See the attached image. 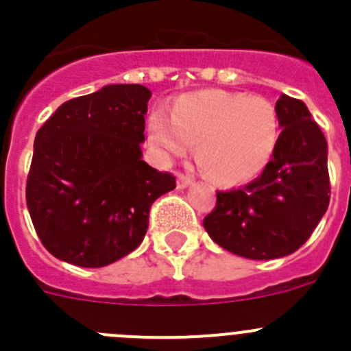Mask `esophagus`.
<instances>
[{"mask_svg": "<svg viewBox=\"0 0 351 351\" xmlns=\"http://www.w3.org/2000/svg\"><path fill=\"white\" fill-rule=\"evenodd\" d=\"M191 184V178L190 176H186V173H178V190H184L188 186Z\"/></svg>", "mask_w": 351, "mask_h": 351, "instance_id": "34e87169", "label": "esophagus"}]
</instances>
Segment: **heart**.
I'll return each instance as SVG.
<instances>
[{
  "instance_id": "obj_1",
  "label": "heart",
  "mask_w": 351,
  "mask_h": 351,
  "mask_svg": "<svg viewBox=\"0 0 351 351\" xmlns=\"http://www.w3.org/2000/svg\"><path fill=\"white\" fill-rule=\"evenodd\" d=\"M147 130L161 154L182 156L188 145H195V160L204 176L234 186L265 169L280 138V117L262 96L204 89L173 101L170 121L153 114Z\"/></svg>"
}]
</instances>
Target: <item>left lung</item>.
Here are the masks:
<instances>
[{"instance_id": "left-lung-1", "label": "left lung", "mask_w": 351, "mask_h": 351, "mask_svg": "<svg viewBox=\"0 0 351 351\" xmlns=\"http://www.w3.org/2000/svg\"><path fill=\"white\" fill-rule=\"evenodd\" d=\"M281 130L271 161L244 188L216 193L204 218L214 243L234 255L272 260L299 250L320 223L330 200L327 141L308 107L281 95Z\"/></svg>"}]
</instances>
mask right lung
<instances>
[{
	"label": "right lung",
	"instance_id": "right-lung-1",
	"mask_svg": "<svg viewBox=\"0 0 351 351\" xmlns=\"http://www.w3.org/2000/svg\"><path fill=\"white\" fill-rule=\"evenodd\" d=\"M151 91L110 84L61 105L36 132L26 182L45 250L79 267H105L141 246L149 210L176 188L142 160Z\"/></svg>",
	"mask_w": 351,
	"mask_h": 351
}]
</instances>
